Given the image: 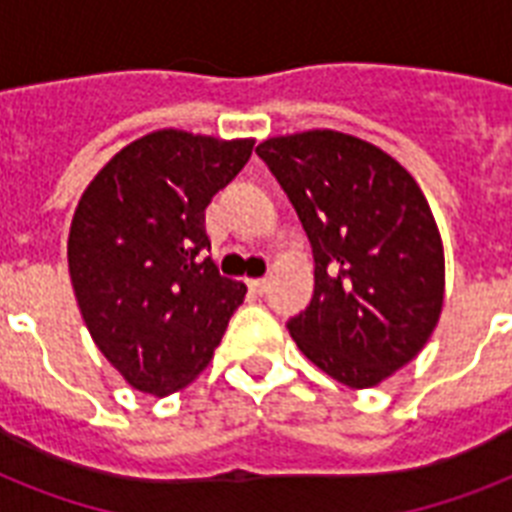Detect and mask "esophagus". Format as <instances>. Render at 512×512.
<instances>
[{
	"label": "esophagus",
	"instance_id": "obj_1",
	"mask_svg": "<svg viewBox=\"0 0 512 512\" xmlns=\"http://www.w3.org/2000/svg\"><path fill=\"white\" fill-rule=\"evenodd\" d=\"M247 287L252 289V292H265V287H268V276H263V279H247Z\"/></svg>",
	"mask_w": 512,
	"mask_h": 512
}]
</instances>
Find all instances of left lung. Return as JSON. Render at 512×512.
<instances>
[{
    "instance_id": "8db88e82",
    "label": "left lung",
    "mask_w": 512,
    "mask_h": 512,
    "mask_svg": "<svg viewBox=\"0 0 512 512\" xmlns=\"http://www.w3.org/2000/svg\"><path fill=\"white\" fill-rule=\"evenodd\" d=\"M316 260L311 305L289 321L305 358L374 388L430 340L446 292L444 241L420 185L374 143L305 130L257 146Z\"/></svg>"
}]
</instances>
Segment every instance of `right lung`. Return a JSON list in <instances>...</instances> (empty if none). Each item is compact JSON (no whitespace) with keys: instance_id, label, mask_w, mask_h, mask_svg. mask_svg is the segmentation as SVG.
I'll return each mask as SVG.
<instances>
[{"instance_id":"obj_1","label":"right lung","mask_w":512,"mask_h":512,"mask_svg":"<svg viewBox=\"0 0 512 512\" xmlns=\"http://www.w3.org/2000/svg\"><path fill=\"white\" fill-rule=\"evenodd\" d=\"M252 146V138L154 130L116 151L76 204L68 231L76 305L92 342L140 393L164 398L191 385L247 295L204 257V209Z\"/></svg>"}]
</instances>
